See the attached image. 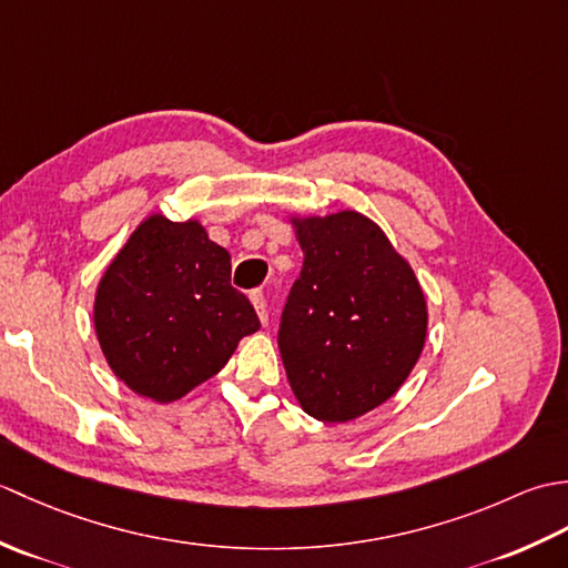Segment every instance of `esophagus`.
<instances>
[{
	"label": "esophagus",
	"mask_w": 568,
	"mask_h": 568,
	"mask_svg": "<svg viewBox=\"0 0 568 568\" xmlns=\"http://www.w3.org/2000/svg\"><path fill=\"white\" fill-rule=\"evenodd\" d=\"M248 297H251L253 307H256L261 322L268 320V307H265V297H263V293H261V291H251V293H248Z\"/></svg>",
	"instance_id": "1"
}]
</instances>
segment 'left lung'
<instances>
[{"instance_id": "1", "label": "left lung", "mask_w": 568, "mask_h": 568, "mask_svg": "<svg viewBox=\"0 0 568 568\" xmlns=\"http://www.w3.org/2000/svg\"><path fill=\"white\" fill-rule=\"evenodd\" d=\"M305 253L277 346L307 415L352 422L407 381L427 339V300L403 253L356 210L287 214Z\"/></svg>"}]
</instances>
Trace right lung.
Segmentation results:
<instances>
[{"instance_id":"obj_1","label":"right lung","mask_w":568,"mask_h":568,"mask_svg":"<svg viewBox=\"0 0 568 568\" xmlns=\"http://www.w3.org/2000/svg\"><path fill=\"white\" fill-rule=\"evenodd\" d=\"M232 256L200 220L149 214L106 265L92 322L114 376L141 397L168 405L220 373L256 310L229 283Z\"/></svg>"}]
</instances>
